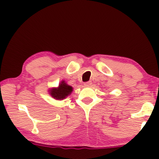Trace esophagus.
Here are the masks:
<instances>
[{
  "instance_id": "1",
  "label": "esophagus",
  "mask_w": 159,
  "mask_h": 159,
  "mask_svg": "<svg viewBox=\"0 0 159 159\" xmlns=\"http://www.w3.org/2000/svg\"><path fill=\"white\" fill-rule=\"evenodd\" d=\"M91 84H92L91 81H87L84 83V86H86V87H89V86H91Z\"/></svg>"
}]
</instances>
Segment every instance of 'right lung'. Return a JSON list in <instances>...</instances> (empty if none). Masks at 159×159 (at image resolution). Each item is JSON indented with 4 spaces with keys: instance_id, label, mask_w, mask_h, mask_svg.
Segmentation results:
<instances>
[{
    "instance_id": "right-lung-1",
    "label": "right lung",
    "mask_w": 159,
    "mask_h": 159,
    "mask_svg": "<svg viewBox=\"0 0 159 159\" xmlns=\"http://www.w3.org/2000/svg\"><path fill=\"white\" fill-rule=\"evenodd\" d=\"M72 87L62 81L58 88H54L51 90V95L56 99H63L72 93Z\"/></svg>"
}]
</instances>
